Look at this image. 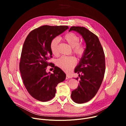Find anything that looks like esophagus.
<instances>
[{"mask_svg": "<svg viewBox=\"0 0 126 126\" xmlns=\"http://www.w3.org/2000/svg\"><path fill=\"white\" fill-rule=\"evenodd\" d=\"M72 78V77H71L70 75H68V74H67V75H66V79H70V78Z\"/></svg>", "mask_w": 126, "mask_h": 126, "instance_id": "1", "label": "esophagus"}]
</instances>
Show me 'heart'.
Returning a JSON list of instances; mask_svg holds the SVG:
<instances>
[{
    "mask_svg": "<svg viewBox=\"0 0 126 126\" xmlns=\"http://www.w3.org/2000/svg\"><path fill=\"white\" fill-rule=\"evenodd\" d=\"M62 39L73 48V52L78 58L81 59L84 56L86 47L83 43L79 42L80 38L78 35L73 32H68L63 36ZM59 39L57 37L54 38L50 42L51 51L52 54L55 56L59 55ZM76 64L75 58L71 56H62L56 61L57 66L65 72L70 71L75 67Z\"/></svg>",
    "mask_w": 126,
    "mask_h": 126,
    "instance_id": "1",
    "label": "heart"
}]
</instances>
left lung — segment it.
<instances>
[{"label":"left lung","instance_id":"8db88e82","mask_svg":"<svg viewBox=\"0 0 126 126\" xmlns=\"http://www.w3.org/2000/svg\"><path fill=\"white\" fill-rule=\"evenodd\" d=\"M72 30L80 34L86 44L85 54L75 70V73H81L79 84L71 95L74 102L82 104L91 100L101 85L105 72V54L95 34L84 27L72 26L69 31Z\"/></svg>","mask_w":126,"mask_h":126}]
</instances>
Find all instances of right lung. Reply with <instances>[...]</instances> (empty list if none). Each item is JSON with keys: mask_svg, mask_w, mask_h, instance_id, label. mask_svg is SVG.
<instances>
[{"mask_svg": "<svg viewBox=\"0 0 126 126\" xmlns=\"http://www.w3.org/2000/svg\"><path fill=\"white\" fill-rule=\"evenodd\" d=\"M67 29V26H41L32 30L24 42L19 70L28 92L38 101L46 102L54 97L56 87L66 78L64 72L48 60L52 58L51 40ZM49 65L55 68L53 74L46 72Z\"/></svg>", "mask_w": 126, "mask_h": 126, "instance_id": "right-lung-1", "label": "right lung"}]
</instances>
